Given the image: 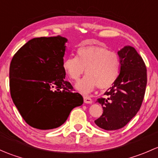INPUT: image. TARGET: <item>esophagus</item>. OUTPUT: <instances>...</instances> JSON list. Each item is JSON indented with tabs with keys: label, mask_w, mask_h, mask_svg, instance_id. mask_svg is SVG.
Segmentation results:
<instances>
[{
	"label": "esophagus",
	"mask_w": 158,
	"mask_h": 158,
	"mask_svg": "<svg viewBox=\"0 0 158 158\" xmlns=\"http://www.w3.org/2000/svg\"><path fill=\"white\" fill-rule=\"evenodd\" d=\"M83 98H84V102L86 103V104H91V103H92V98H89V97L87 96V95H84Z\"/></svg>",
	"instance_id": "obj_1"
}]
</instances>
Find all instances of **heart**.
Segmentation results:
<instances>
[{"instance_id":"b5f03b06","label":"heart","mask_w":158,"mask_h":158,"mask_svg":"<svg viewBox=\"0 0 158 158\" xmlns=\"http://www.w3.org/2000/svg\"><path fill=\"white\" fill-rule=\"evenodd\" d=\"M77 56L66 57L63 68L70 79L78 81L76 88L83 94H88L96 87L107 89L118 80L121 72V60L116 52L99 46H82L77 49Z\"/></svg>"}]
</instances>
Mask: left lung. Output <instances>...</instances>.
<instances>
[{"instance_id": "left-lung-1", "label": "left lung", "mask_w": 158, "mask_h": 158, "mask_svg": "<svg viewBox=\"0 0 158 158\" xmlns=\"http://www.w3.org/2000/svg\"><path fill=\"white\" fill-rule=\"evenodd\" d=\"M121 72L115 83L97 102L103 113L95 123L106 131L123 128L135 117L142 104L147 85L145 63L134 47L126 46L118 52Z\"/></svg>"}]
</instances>
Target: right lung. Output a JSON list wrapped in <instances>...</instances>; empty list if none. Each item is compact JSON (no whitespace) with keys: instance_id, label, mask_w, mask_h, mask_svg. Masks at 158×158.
<instances>
[{"instance_id":"add662e5","label":"right lung","mask_w":158,"mask_h":158,"mask_svg":"<svg viewBox=\"0 0 158 158\" xmlns=\"http://www.w3.org/2000/svg\"><path fill=\"white\" fill-rule=\"evenodd\" d=\"M67 39L61 36L33 38L13 57L10 91L25 122L34 128H58L83 98L65 79L63 63Z\"/></svg>"}]
</instances>
